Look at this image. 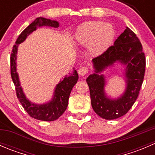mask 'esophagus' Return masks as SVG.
Instances as JSON below:
<instances>
[{
    "mask_svg": "<svg viewBox=\"0 0 155 155\" xmlns=\"http://www.w3.org/2000/svg\"><path fill=\"white\" fill-rule=\"evenodd\" d=\"M89 70L87 67H82V68H80L78 70V73H79V76H85L88 73Z\"/></svg>",
    "mask_w": 155,
    "mask_h": 155,
    "instance_id": "obj_1",
    "label": "esophagus"
}]
</instances>
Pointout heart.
Instances as JSON below:
<instances>
[{
  "mask_svg": "<svg viewBox=\"0 0 155 155\" xmlns=\"http://www.w3.org/2000/svg\"><path fill=\"white\" fill-rule=\"evenodd\" d=\"M115 36V31L111 25L101 21H87L76 31V42L80 46H87L94 55H100L111 46Z\"/></svg>",
  "mask_w": 155,
  "mask_h": 155,
  "instance_id": "b5f03b06",
  "label": "heart"
}]
</instances>
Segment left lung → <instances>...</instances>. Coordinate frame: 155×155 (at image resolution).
Returning <instances> with one entry per match:
<instances>
[{
	"mask_svg": "<svg viewBox=\"0 0 155 155\" xmlns=\"http://www.w3.org/2000/svg\"><path fill=\"white\" fill-rule=\"evenodd\" d=\"M116 61L125 64L127 88L121 98L111 100L104 93L105 82L103 75H98ZM95 73L86 82L90 90L91 106L94 112L107 120L116 119L124 115L133 107L139 96L145 71V57L143 46L135 33L127 27L116 39L114 45L92 60Z\"/></svg>",
	"mask_w": 155,
	"mask_h": 155,
	"instance_id": "8db88e82",
	"label": "left lung"
}]
</instances>
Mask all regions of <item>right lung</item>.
<instances>
[{"label": "right lung", "mask_w": 155, "mask_h": 155, "mask_svg": "<svg viewBox=\"0 0 155 155\" xmlns=\"http://www.w3.org/2000/svg\"><path fill=\"white\" fill-rule=\"evenodd\" d=\"M40 26H49L58 28L59 24L58 21L47 19L43 17L36 18L29 26H28L21 34L15 41V44L12 47L10 55V73L12 82L15 87L16 96L21 106L28 114L35 119L45 121H52L57 120L67 109L68 105V100L72 88L77 82L79 76L76 70H73V73L67 75L62 81H60L55 87L54 97L49 103L43 105H37L31 103L25 96L22 89L20 87L18 76L16 73V54L18 45L22 43L31 33L35 31L37 27Z\"/></svg>", "instance_id": "1"}]
</instances>
